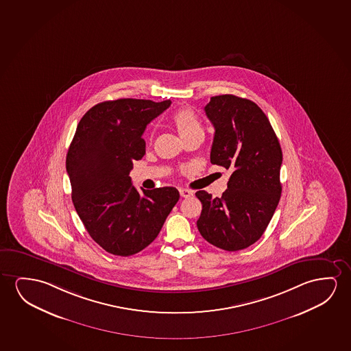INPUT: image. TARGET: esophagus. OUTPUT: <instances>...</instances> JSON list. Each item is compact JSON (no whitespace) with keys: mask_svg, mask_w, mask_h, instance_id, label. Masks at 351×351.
<instances>
[{"mask_svg":"<svg viewBox=\"0 0 351 351\" xmlns=\"http://www.w3.org/2000/svg\"><path fill=\"white\" fill-rule=\"evenodd\" d=\"M180 195H181L182 198H189V197L193 195V192H191L189 189H180Z\"/></svg>","mask_w":351,"mask_h":351,"instance_id":"obj_1","label":"esophagus"}]
</instances>
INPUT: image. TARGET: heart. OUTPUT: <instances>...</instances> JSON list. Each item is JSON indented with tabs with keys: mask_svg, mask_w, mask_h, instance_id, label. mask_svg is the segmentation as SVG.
Masks as SVG:
<instances>
[{
	"mask_svg": "<svg viewBox=\"0 0 351 351\" xmlns=\"http://www.w3.org/2000/svg\"><path fill=\"white\" fill-rule=\"evenodd\" d=\"M170 122L176 129V132L180 134V136L182 137L184 143H187L189 140H193V138H203L204 137V127L202 121L199 119L197 113L189 107H183V108L173 112L170 117ZM149 137H152V132L149 134Z\"/></svg>",
	"mask_w": 351,
	"mask_h": 351,
	"instance_id": "1",
	"label": "heart"
}]
</instances>
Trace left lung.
Here are the masks:
<instances>
[{
  "label": "left lung",
  "instance_id": "8db88e82",
  "mask_svg": "<svg viewBox=\"0 0 351 351\" xmlns=\"http://www.w3.org/2000/svg\"><path fill=\"white\" fill-rule=\"evenodd\" d=\"M204 110L215 128L210 160L232 175L221 198L195 193L203 205L197 227L210 244L239 251L262 237L274 215L282 152L269 119L254 101L226 94L211 97Z\"/></svg>",
  "mask_w": 351,
  "mask_h": 351
}]
</instances>
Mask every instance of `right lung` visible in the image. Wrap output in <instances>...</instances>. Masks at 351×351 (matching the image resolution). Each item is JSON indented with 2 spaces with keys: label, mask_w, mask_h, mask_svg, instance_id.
<instances>
[{
  "label": "right lung",
  "mask_w": 351,
  "mask_h": 351,
  "mask_svg": "<svg viewBox=\"0 0 351 351\" xmlns=\"http://www.w3.org/2000/svg\"><path fill=\"white\" fill-rule=\"evenodd\" d=\"M171 101L118 99L82 117L66 156L77 214L93 240L116 256H132L156 239L176 205L175 187L138 193L129 173L146 152L148 123Z\"/></svg>",
  "instance_id": "1"
}]
</instances>
